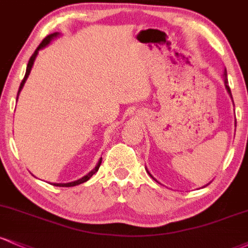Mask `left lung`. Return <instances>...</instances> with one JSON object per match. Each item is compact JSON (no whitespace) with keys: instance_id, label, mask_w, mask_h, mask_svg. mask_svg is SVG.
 Masks as SVG:
<instances>
[{"instance_id":"1","label":"left lung","mask_w":248,"mask_h":248,"mask_svg":"<svg viewBox=\"0 0 248 248\" xmlns=\"http://www.w3.org/2000/svg\"><path fill=\"white\" fill-rule=\"evenodd\" d=\"M224 81H225V87H226V89H227V92H228V94H230V96H231V99H232V101H233V97H232V94H231V89H230V86H228V81H227V72H226V69H225V72H224ZM147 172H148V170H147ZM148 174L149 175L152 176V174L148 172ZM152 178H153V176H152ZM154 179V178H153ZM155 180V179H154ZM206 186H207V185H206Z\"/></svg>"}]
</instances>
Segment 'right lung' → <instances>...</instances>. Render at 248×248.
Here are the masks:
<instances>
[{
	"mask_svg": "<svg viewBox=\"0 0 248 248\" xmlns=\"http://www.w3.org/2000/svg\"><path fill=\"white\" fill-rule=\"evenodd\" d=\"M59 35H60V32H53V34H49L48 36H46L45 39H43L42 42L40 43V46H39V47L36 48V50L34 51V54H32V55H31V58L29 59V62H28V64H27L26 75H24V78H23L22 82H21V84H20V88H18L17 97H18V94H20V92L22 91V88H23L24 83H26V80H27V78H28L29 74H31V68H32V64H34V61H35V59H36L37 54H39V50H41V49H42V48H45L46 46H48L49 43H50L51 41H53L54 39H56V37H58ZM101 161H102V157H101V159L99 160V162H97V165L95 166V168H94L93 170H91V172H89L88 174H87V175H84L83 178L78 179V180H76V181H73V182H68V184H53V185H54V186H60V187H73V186H76V185L83 184V182L88 181L89 179H91L92 176H93L94 174L96 173L97 170H99V168H100V165H101Z\"/></svg>",
	"mask_w": 248,
	"mask_h": 248,
	"instance_id": "1",
	"label": "right lung"
}]
</instances>
